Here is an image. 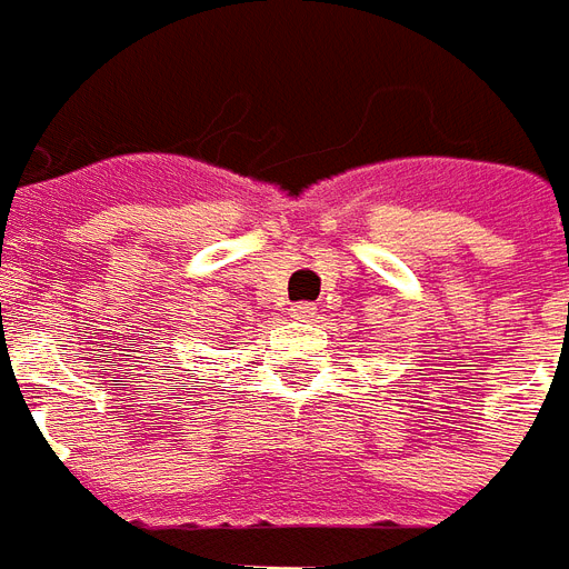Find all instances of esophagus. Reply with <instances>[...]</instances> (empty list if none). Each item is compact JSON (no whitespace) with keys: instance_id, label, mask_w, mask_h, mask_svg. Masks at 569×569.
<instances>
[{"instance_id":"obj_1","label":"esophagus","mask_w":569,"mask_h":569,"mask_svg":"<svg viewBox=\"0 0 569 569\" xmlns=\"http://www.w3.org/2000/svg\"><path fill=\"white\" fill-rule=\"evenodd\" d=\"M290 318L315 320L318 318V306H315V302H293V306H290Z\"/></svg>"}]
</instances>
